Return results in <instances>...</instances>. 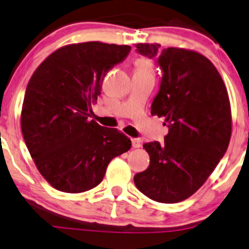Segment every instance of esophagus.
<instances>
[{
    "mask_svg": "<svg viewBox=\"0 0 249 249\" xmlns=\"http://www.w3.org/2000/svg\"><path fill=\"white\" fill-rule=\"evenodd\" d=\"M131 145H133V148H140L142 145V142L139 139H131Z\"/></svg>",
    "mask_w": 249,
    "mask_h": 249,
    "instance_id": "esophagus-1",
    "label": "esophagus"
}]
</instances>
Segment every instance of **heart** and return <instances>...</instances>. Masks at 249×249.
<instances>
[{"instance_id": "obj_1", "label": "heart", "mask_w": 249, "mask_h": 249, "mask_svg": "<svg viewBox=\"0 0 249 249\" xmlns=\"http://www.w3.org/2000/svg\"><path fill=\"white\" fill-rule=\"evenodd\" d=\"M153 72H155L153 64L149 59H146V57H139V59L135 61L134 73L153 76Z\"/></svg>"}]
</instances>
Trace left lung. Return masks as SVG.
I'll list each match as a JSON object with an SVG mask.
<instances>
[{
	"instance_id": "left-lung-1",
	"label": "left lung",
	"mask_w": 249,
	"mask_h": 249,
	"mask_svg": "<svg viewBox=\"0 0 249 249\" xmlns=\"http://www.w3.org/2000/svg\"><path fill=\"white\" fill-rule=\"evenodd\" d=\"M137 52L158 56L164 72L151 115L165 118L164 143L143 144L150 156L134 177L137 189L160 203H178L201 188L228 150L231 105L222 76L204 55L159 44H137Z\"/></svg>"
}]
</instances>
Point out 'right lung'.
<instances>
[{"instance_id":"1","label":"right lung","mask_w":249,"mask_h":249,"mask_svg":"<svg viewBox=\"0 0 249 249\" xmlns=\"http://www.w3.org/2000/svg\"><path fill=\"white\" fill-rule=\"evenodd\" d=\"M130 50L100 41L67 45L42 61L30 78L21 133L40 174L55 189L78 194L94 188L109 161L130 149L124 134L89 120L104 77Z\"/></svg>"}]
</instances>
